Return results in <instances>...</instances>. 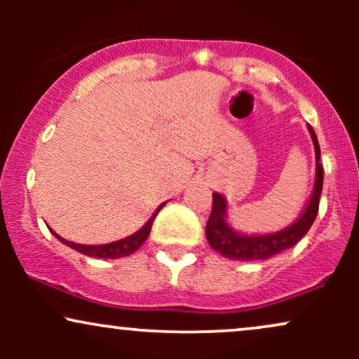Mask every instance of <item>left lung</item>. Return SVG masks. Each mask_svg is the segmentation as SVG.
I'll return each mask as SVG.
<instances>
[{
  "label": "left lung",
  "instance_id": "obj_1",
  "mask_svg": "<svg viewBox=\"0 0 359 359\" xmlns=\"http://www.w3.org/2000/svg\"><path fill=\"white\" fill-rule=\"evenodd\" d=\"M311 131L312 142L316 147V184L314 192H312L311 201H309L306 211L299 217L294 224L288 228L282 229L278 233L271 234H262V236H245L233 231L226 222V201L221 194H212V211L209 216L208 224H205V238H208L209 245L212 250L222 255L226 258L240 259V262H251V259H266L275 255L282 253L288 248L302 240L306 236L311 226L314 224L317 212H319V201L320 192H323V182H324V168L320 165V148L317 137L309 126Z\"/></svg>",
  "mask_w": 359,
  "mask_h": 359
}]
</instances>
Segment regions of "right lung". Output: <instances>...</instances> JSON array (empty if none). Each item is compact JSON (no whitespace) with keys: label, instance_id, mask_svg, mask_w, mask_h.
Here are the masks:
<instances>
[{"label":"right lung","instance_id":"1","mask_svg":"<svg viewBox=\"0 0 359 359\" xmlns=\"http://www.w3.org/2000/svg\"><path fill=\"white\" fill-rule=\"evenodd\" d=\"M163 208L162 205H158V209H156L154 216L148 219V222L145 226H143L142 229H140L138 233L131 234V236L125 238V240H119V241H114V243H108V245H97V246H89V245H77V243H72V241H67L64 240V238H60L59 234L55 231H50L53 233V236L57 238V240H60L64 245L71 246L72 250L79 251L82 255H88V257H94V258H121V257H128V255L135 253L140 246L145 243V240L148 238V234H150V229H151V224H154V219L155 216L158 214L160 209Z\"/></svg>","mask_w":359,"mask_h":359}]
</instances>
